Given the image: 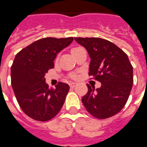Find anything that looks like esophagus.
<instances>
[{"mask_svg": "<svg viewBox=\"0 0 147 147\" xmlns=\"http://www.w3.org/2000/svg\"><path fill=\"white\" fill-rule=\"evenodd\" d=\"M70 86H71V87H75V86H77V83H70Z\"/></svg>", "mask_w": 147, "mask_h": 147, "instance_id": "esophagus-1", "label": "esophagus"}]
</instances>
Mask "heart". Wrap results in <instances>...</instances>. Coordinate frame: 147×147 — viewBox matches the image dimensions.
Wrapping results in <instances>:
<instances>
[{"instance_id": "1", "label": "heart", "mask_w": 147, "mask_h": 147, "mask_svg": "<svg viewBox=\"0 0 147 147\" xmlns=\"http://www.w3.org/2000/svg\"><path fill=\"white\" fill-rule=\"evenodd\" d=\"M79 48H80L79 47H74V48H72V50H71V53H74V51H76L77 50V49H79ZM72 77H73V78H74V79H75V78H76V77H76V75H73Z\"/></svg>"}]
</instances>
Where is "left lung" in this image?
<instances>
[{"mask_svg": "<svg viewBox=\"0 0 147 147\" xmlns=\"http://www.w3.org/2000/svg\"><path fill=\"white\" fill-rule=\"evenodd\" d=\"M91 58L89 76L100 82V88L86 84L88 92L82 103L97 119L114 116L127 103L134 84L133 66L127 53L112 42L99 37H74ZM92 79V78H90Z\"/></svg>", "mask_w": 147, "mask_h": 147, "instance_id": "1", "label": "left lung"}]
</instances>
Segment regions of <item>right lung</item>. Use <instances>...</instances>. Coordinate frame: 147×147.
Here are the masks:
<instances>
[{
	"label": "right lung",
	"instance_id": "obj_1",
	"mask_svg": "<svg viewBox=\"0 0 147 147\" xmlns=\"http://www.w3.org/2000/svg\"><path fill=\"white\" fill-rule=\"evenodd\" d=\"M74 37H45L22 49L15 56L11 69V86L18 104L33 120L45 122L53 119L63 107L70 86L62 82L49 88L44 74L54 67L60 51Z\"/></svg>",
	"mask_w": 147,
	"mask_h": 147
}]
</instances>
